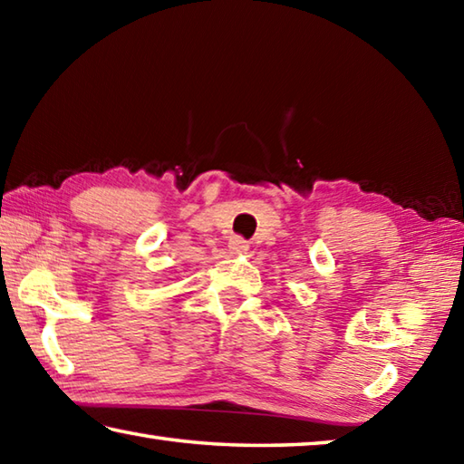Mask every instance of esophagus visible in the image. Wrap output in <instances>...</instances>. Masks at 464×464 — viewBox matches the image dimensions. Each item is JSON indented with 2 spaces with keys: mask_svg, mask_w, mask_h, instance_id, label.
<instances>
[{
  "mask_svg": "<svg viewBox=\"0 0 464 464\" xmlns=\"http://www.w3.org/2000/svg\"><path fill=\"white\" fill-rule=\"evenodd\" d=\"M229 249H231V254H235V256H246L247 251H249V246L243 239H231V243H229Z\"/></svg>",
  "mask_w": 464,
  "mask_h": 464,
  "instance_id": "esophagus-1",
  "label": "esophagus"
}]
</instances>
